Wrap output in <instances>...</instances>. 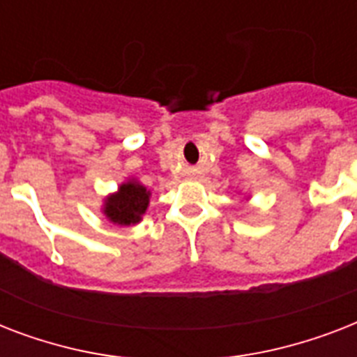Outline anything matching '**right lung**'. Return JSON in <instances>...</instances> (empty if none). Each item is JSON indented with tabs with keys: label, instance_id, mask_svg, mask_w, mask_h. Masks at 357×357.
<instances>
[{
	"label": "right lung",
	"instance_id": "right-lung-1",
	"mask_svg": "<svg viewBox=\"0 0 357 357\" xmlns=\"http://www.w3.org/2000/svg\"><path fill=\"white\" fill-rule=\"evenodd\" d=\"M150 192L139 183H123L119 189V195L111 196L105 202V215L122 226L139 222L146 213Z\"/></svg>",
	"mask_w": 357,
	"mask_h": 357
}]
</instances>
